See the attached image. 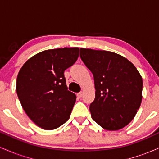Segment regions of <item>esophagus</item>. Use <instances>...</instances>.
I'll return each instance as SVG.
<instances>
[{
  "label": "esophagus",
  "mask_w": 159,
  "mask_h": 159,
  "mask_svg": "<svg viewBox=\"0 0 159 159\" xmlns=\"http://www.w3.org/2000/svg\"><path fill=\"white\" fill-rule=\"evenodd\" d=\"M77 96H78V97H79V98L82 97V96H83V93H82V92L78 93H77Z\"/></svg>",
  "instance_id": "obj_1"
}]
</instances>
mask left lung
<instances>
[{"mask_svg": "<svg viewBox=\"0 0 159 159\" xmlns=\"http://www.w3.org/2000/svg\"><path fill=\"white\" fill-rule=\"evenodd\" d=\"M80 57L94 78L92 119L103 129L119 130L134 119L142 101L143 80L129 60L107 51L81 48Z\"/></svg>", "mask_w": 159, "mask_h": 159, "instance_id": "obj_1", "label": "left lung"}]
</instances>
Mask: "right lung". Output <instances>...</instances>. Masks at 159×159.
Segmentation results:
<instances>
[{
  "label": "right lung",
  "instance_id": "right-lung-1",
  "mask_svg": "<svg viewBox=\"0 0 159 159\" xmlns=\"http://www.w3.org/2000/svg\"><path fill=\"white\" fill-rule=\"evenodd\" d=\"M78 55V48L49 49L33 56L20 69L18 97L29 118L42 129L52 130L69 119L76 96L68 90L64 71Z\"/></svg>",
  "mask_w": 159,
  "mask_h": 159
}]
</instances>
